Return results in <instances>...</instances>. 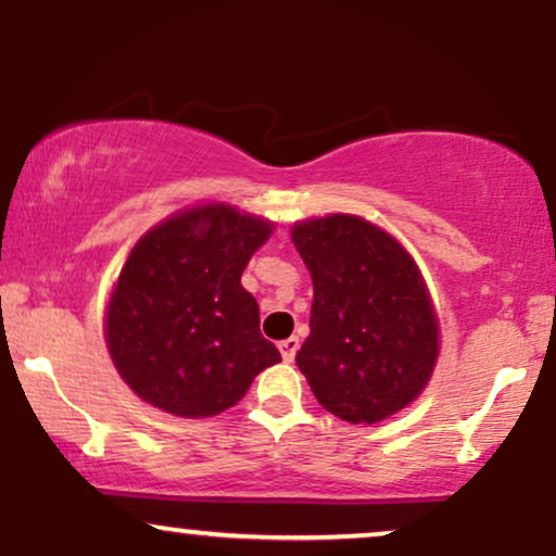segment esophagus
<instances>
[{"mask_svg": "<svg viewBox=\"0 0 556 556\" xmlns=\"http://www.w3.org/2000/svg\"><path fill=\"white\" fill-rule=\"evenodd\" d=\"M298 348H300L298 337H287V340L279 342V353H282V358H285L287 363H292V358H295Z\"/></svg>", "mask_w": 556, "mask_h": 556, "instance_id": "esophagus-1", "label": "esophagus"}]
</instances>
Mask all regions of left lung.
Returning <instances> with one entry per match:
<instances>
[{"mask_svg": "<svg viewBox=\"0 0 556 556\" xmlns=\"http://www.w3.org/2000/svg\"><path fill=\"white\" fill-rule=\"evenodd\" d=\"M314 279L311 334L295 363L316 400L348 424H379L429 384L439 327L416 261L392 235L353 214L298 222Z\"/></svg>", "mask_w": 556, "mask_h": 556, "instance_id": "8db88e82", "label": "left lung"}]
</instances>
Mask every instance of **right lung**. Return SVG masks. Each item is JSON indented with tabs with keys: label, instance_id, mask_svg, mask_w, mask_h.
I'll return each instance as SVG.
<instances>
[{
	"label": "right lung",
	"instance_id": "obj_1",
	"mask_svg": "<svg viewBox=\"0 0 556 556\" xmlns=\"http://www.w3.org/2000/svg\"><path fill=\"white\" fill-rule=\"evenodd\" d=\"M271 222L225 203L188 208L136 242L110 311L106 348L127 387L180 418H212L282 361L240 285Z\"/></svg>",
	"mask_w": 556,
	"mask_h": 556
}]
</instances>
